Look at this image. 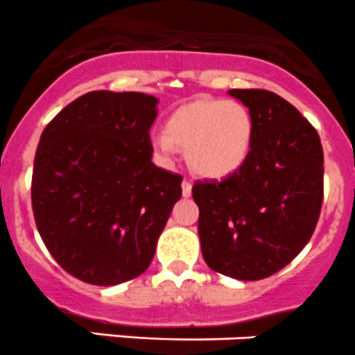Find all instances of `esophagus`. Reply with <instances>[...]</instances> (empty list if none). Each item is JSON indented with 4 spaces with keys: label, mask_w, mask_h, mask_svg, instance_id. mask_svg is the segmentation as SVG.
<instances>
[{
    "label": "esophagus",
    "mask_w": 355,
    "mask_h": 355,
    "mask_svg": "<svg viewBox=\"0 0 355 355\" xmlns=\"http://www.w3.org/2000/svg\"><path fill=\"white\" fill-rule=\"evenodd\" d=\"M182 194H184V198H189V196L192 194V182L191 180L182 182Z\"/></svg>",
    "instance_id": "1"
}]
</instances>
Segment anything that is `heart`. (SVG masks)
I'll list each match as a JSON object with an SVG mask.
<instances>
[{
  "instance_id": "obj_1",
  "label": "heart",
  "mask_w": 355,
  "mask_h": 355,
  "mask_svg": "<svg viewBox=\"0 0 355 355\" xmlns=\"http://www.w3.org/2000/svg\"><path fill=\"white\" fill-rule=\"evenodd\" d=\"M253 133V118L246 105L223 98H199L171 114L166 133L153 137V149L163 159H173L180 147L187 150L192 170L220 178L244 163Z\"/></svg>"
}]
</instances>
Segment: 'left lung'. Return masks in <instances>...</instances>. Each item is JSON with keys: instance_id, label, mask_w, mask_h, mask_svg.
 <instances>
[{"instance_id": "left-lung-1", "label": "left lung", "mask_w": 355, "mask_h": 355, "mask_svg": "<svg viewBox=\"0 0 355 355\" xmlns=\"http://www.w3.org/2000/svg\"><path fill=\"white\" fill-rule=\"evenodd\" d=\"M251 112L253 144L223 180L192 187L209 269L258 281L286 267L314 234L324 196V156L314 126L267 90H230Z\"/></svg>"}]
</instances>
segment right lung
Instances as JSON below:
<instances>
[{"label":"right lung","mask_w":355,"mask_h":355,"mask_svg":"<svg viewBox=\"0 0 355 355\" xmlns=\"http://www.w3.org/2000/svg\"><path fill=\"white\" fill-rule=\"evenodd\" d=\"M157 98L90 92L41 133L31 182L36 227L65 272L114 286L146 272L182 175L153 163Z\"/></svg>","instance_id":"obj_1"}]
</instances>
